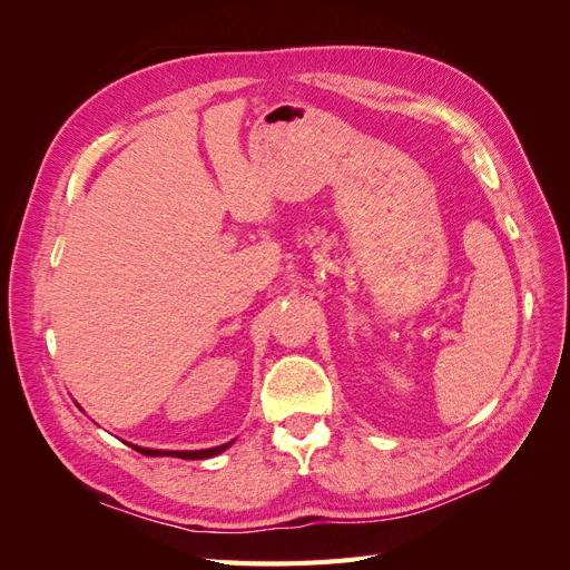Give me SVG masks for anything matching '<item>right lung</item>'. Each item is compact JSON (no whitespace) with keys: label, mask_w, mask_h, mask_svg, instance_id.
I'll return each instance as SVG.
<instances>
[{"label":"right lung","mask_w":570,"mask_h":570,"mask_svg":"<svg viewBox=\"0 0 570 570\" xmlns=\"http://www.w3.org/2000/svg\"><path fill=\"white\" fill-rule=\"evenodd\" d=\"M235 440H230V442H226V444H218V446H212V450H195V452H176V450H168V452H164V450H147V446H137V444H130L135 452H140V454H145V456H178V459H212V456H216V454H220V452H226L228 446L233 444Z\"/></svg>","instance_id":"add662e5"}]
</instances>
